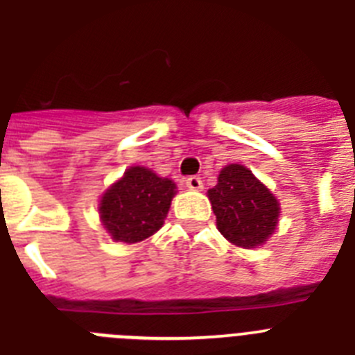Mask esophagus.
Wrapping results in <instances>:
<instances>
[{"label": "esophagus", "instance_id": "obj_1", "mask_svg": "<svg viewBox=\"0 0 355 355\" xmlns=\"http://www.w3.org/2000/svg\"><path fill=\"white\" fill-rule=\"evenodd\" d=\"M187 187L190 188V190H200V188H202V180H200L199 175H188Z\"/></svg>", "mask_w": 355, "mask_h": 355}]
</instances>
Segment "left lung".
<instances>
[{"label": "left lung", "instance_id": "left-lung-1", "mask_svg": "<svg viewBox=\"0 0 355 355\" xmlns=\"http://www.w3.org/2000/svg\"><path fill=\"white\" fill-rule=\"evenodd\" d=\"M216 227L238 247H258L275 231L279 205L249 168L227 165L208 192Z\"/></svg>", "mask_w": 355, "mask_h": 355}]
</instances>
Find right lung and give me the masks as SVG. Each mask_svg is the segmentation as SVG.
<instances>
[{
  "label": "right lung",
  "instance_id": "add662e5",
  "mask_svg": "<svg viewBox=\"0 0 355 355\" xmlns=\"http://www.w3.org/2000/svg\"><path fill=\"white\" fill-rule=\"evenodd\" d=\"M175 184L146 167H131L106 190L101 199V220L110 236L135 243L155 234L163 225Z\"/></svg>",
  "mask_w": 355,
  "mask_h": 355
}]
</instances>
